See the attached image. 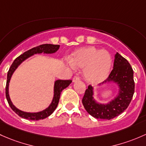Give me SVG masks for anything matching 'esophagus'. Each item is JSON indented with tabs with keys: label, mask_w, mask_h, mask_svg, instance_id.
<instances>
[{
	"label": "esophagus",
	"mask_w": 146,
	"mask_h": 146,
	"mask_svg": "<svg viewBox=\"0 0 146 146\" xmlns=\"http://www.w3.org/2000/svg\"><path fill=\"white\" fill-rule=\"evenodd\" d=\"M79 80H80V78H79V76H74V78H73V82H77V81H79Z\"/></svg>",
	"instance_id": "obj_1"
}]
</instances>
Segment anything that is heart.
Returning <instances> with one entry per match:
<instances>
[{"mask_svg":"<svg viewBox=\"0 0 146 146\" xmlns=\"http://www.w3.org/2000/svg\"><path fill=\"white\" fill-rule=\"evenodd\" d=\"M70 62L76 68L84 69V79L93 84L105 80L112 66L109 52L94 46L84 47L74 51L71 55Z\"/></svg>","mask_w":146,"mask_h":146,"instance_id":"1","label":"heart"}]
</instances>
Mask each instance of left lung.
Segmentation results:
<instances>
[{
    "label": "left lung",
    "instance_id": "1",
    "mask_svg": "<svg viewBox=\"0 0 146 146\" xmlns=\"http://www.w3.org/2000/svg\"><path fill=\"white\" fill-rule=\"evenodd\" d=\"M115 58L113 70L103 83L112 82L117 84L119 87L118 96L108 104H99L93 98V88L89 85L82 98L86 110L95 118L109 120L118 116L128 108L134 94L135 84L131 66L118 52L115 54Z\"/></svg>",
    "mask_w": 146,
    "mask_h": 146
}]
</instances>
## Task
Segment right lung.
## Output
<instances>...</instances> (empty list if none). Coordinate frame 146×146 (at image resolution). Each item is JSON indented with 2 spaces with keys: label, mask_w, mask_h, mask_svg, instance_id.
I'll return each instance as SVG.
<instances>
[{
  "label": "right lung",
  "mask_w": 146,
  "mask_h": 146,
  "mask_svg": "<svg viewBox=\"0 0 146 146\" xmlns=\"http://www.w3.org/2000/svg\"><path fill=\"white\" fill-rule=\"evenodd\" d=\"M60 45H52V44H42L40 46L34 47L33 48L30 49L26 52H24L23 54L19 55L17 57L13 64L10 66L9 71L7 72V82H6V87H5V96L6 98H7L8 104L10 106L11 109L17 114L19 117L22 118L27 119L30 120H39L43 119L48 117L50 116L51 114L55 111L56 109L57 106H58V103H59L60 96V94L62 92L63 89L67 88L70 84L72 83V80H57L55 82V86H54V97L52 99V101L50 105V106L48 108H46L44 110L41 111L39 112H35V113H30V112H25L23 111L19 110L17 108L14 106L13 103L11 102L10 99V96L8 94V86H9V82H10V78H11L12 75L15 70L17 68L18 66L21 64L24 60L28 58L29 57L31 56L34 54L36 53H41V52H44V53H53L55 52L57 50L59 49Z\"/></svg>",
  "instance_id": "1"
}]
</instances>
